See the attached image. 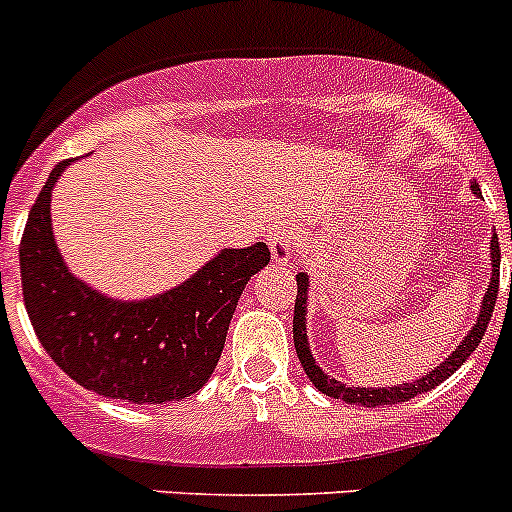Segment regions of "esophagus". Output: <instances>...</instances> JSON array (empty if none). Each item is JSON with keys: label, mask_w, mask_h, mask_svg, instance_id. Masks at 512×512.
<instances>
[{"label": "esophagus", "mask_w": 512, "mask_h": 512, "mask_svg": "<svg viewBox=\"0 0 512 512\" xmlns=\"http://www.w3.org/2000/svg\"><path fill=\"white\" fill-rule=\"evenodd\" d=\"M269 248L276 264H287L292 259V253L299 248V236L292 225H274L269 231Z\"/></svg>", "instance_id": "esophagus-1"}]
</instances>
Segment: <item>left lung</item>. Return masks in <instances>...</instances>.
<instances>
[{
	"instance_id": "1",
	"label": "left lung",
	"mask_w": 512,
	"mask_h": 512,
	"mask_svg": "<svg viewBox=\"0 0 512 512\" xmlns=\"http://www.w3.org/2000/svg\"><path fill=\"white\" fill-rule=\"evenodd\" d=\"M472 192L480 195V185L472 182ZM512 238V236H510ZM490 261H492V279H490V289L485 292V299H482V309H480V317H477L475 327H470L467 337L457 345V350H452L444 363H439L437 368L429 370L426 375H421L419 381L414 383H401V386H393V388H350L345 383L335 381L320 365L314 363L312 358V350H309V340H307V289H309V279L307 274H297V299H294V348H297L299 355V363H302L304 373H307L309 381L314 383L317 391H322L325 396L332 398H340V401L350 403V406H391V403H401V401H409L414 398L416 393H424L431 391L434 386H439L442 381H447L449 375L464 365V360L470 358L472 350L480 345V340L485 337L487 325H490V317H492V309H495V299H498V287H500V243L498 236H492L490 241Z\"/></svg>"
}]
</instances>
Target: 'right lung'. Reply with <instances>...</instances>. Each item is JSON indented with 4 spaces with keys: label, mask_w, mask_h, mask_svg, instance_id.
Listing matches in <instances>:
<instances>
[{
    "label": "right lung",
    "mask_w": 512,
    "mask_h": 512,
    "mask_svg": "<svg viewBox=\"0 0 512 512\" xmlns=\"http://www.w3.org/2000/svg\"><path fill=\"white\" fill-rule=\"evenodd\" d=\"M68 164L50 172L20 243L22 297L37 340L58 368L98 396L164 403L198 393L218 365L248 279L269 264V248H223L159 297H103L70 274L55 246L50 198Z\"/></svg>",
    "instance_id": "add662e5"
}]
</instances>
